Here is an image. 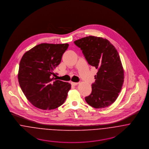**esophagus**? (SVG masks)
Listing matches in <instances>:
<instances>
[{"label": "esophagus", "mask_w": 149, "mask_h": 149, "mask_svg": "<svg viewBox=\"0 0 149 149\" xmlns=\"http://www.w3.org/2000/svg\"><path fill=\"white\" fill-rule=\"evenodd\" d=\"M71 85H72V86H77V85L78 84V83L72 82H71Z\"/></svg>", "instance_id": "obj_1"}]
</instances>
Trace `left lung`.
Here are the masks:
<instances>
[{
	"mask_svg": "<svg viewBox=\"0 0 149 149\" xmlns=\"http://www.w3.org/2000/svg\"><path fill=\"white\" fill-rule=\"evenodd\" d=\"M82 51L88 63L98 70L92 91L86 102L95 109L112 104L118 98L124 82V70L116 47L106 39L94 36L74 41Z\"/></svg>",
	"mask_w": 149,
	"mask_h": 149,
	"instance_id": "1",
	"label": "left lung"
}]
</instances>
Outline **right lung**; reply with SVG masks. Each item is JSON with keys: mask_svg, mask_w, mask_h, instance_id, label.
Instances as JSON below:
<instances>
[{"mask_svg": "<svg viewBox=\"0 0 149 149\" xmlns=\"http://www.w3.org/2000/svg\"><path fill=\"white\" fill-rule=\"evenodd\" d=\"M68 47L67 43H42L23 55L18 81L24 95L35 107L52 110L65 102L71 84L56 80L53 71L60 64Z\"/></svg>", "mask_w": 149, "mask_h": 149, "instance_id": "obj_1", "label": "right lung"}]
</instances>
